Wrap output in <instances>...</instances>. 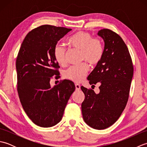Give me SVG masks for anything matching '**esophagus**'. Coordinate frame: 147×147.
<instances>
[{"label":"esophagus","instance_id":"esophagus-1","mask_svg":"<svg viewBox=\"0 0 147 147\" xmlns=\"http://www.w3.org/2000/svg\"><path fill=\"white\" fill-rule=\"evenodd\" d=\"M75 87H76V90H80V85H79V84H75Z\"/></svg>","mask_w":147,"mask_h":147}]
</instances>
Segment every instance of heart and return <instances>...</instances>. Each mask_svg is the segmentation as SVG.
<instances>
[{"label": "heart", "instance_id": "obj_1", "mask_svg": "<svg viewBox=\"0 0 147 147\" xmlns=\"http://www.w3.org/2000/svg\"><path fill=\"white\" fill-rule=\"evenodd\" d=\"M68 44L72 47L81 51V61L88 62L92 66L97 65L104 55V45L98 37H93L88 32H77L67 40ZM66 50L62 45L56 44L53 50V55L55 61L60 65L65 64ZM86 62L78 65H72L64 72L65 78L78 83L85 78L89 70Z\"/></svg>", "mask_w": 147, "mask_h": 147}]
</instances>
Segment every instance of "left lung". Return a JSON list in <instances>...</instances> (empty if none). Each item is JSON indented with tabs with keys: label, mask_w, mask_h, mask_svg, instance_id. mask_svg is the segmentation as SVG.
Returning a JSON list of instances; mask_svg holds the SVG:
<instances>
[{
	"label": "left lung",
	"mask_w": 147,
	"mask_h": 147,
	"mask_svg": "<svg viewBox=\"0 0 147 147\" xmlns=\"http://www.w3.org/2000/svg\"><path fill=\"white\" fill-rule=\"evenodd\" d=\"M98 35L104 39V55L87 78L90 85L101 84L100 93L81 86L85 94L82 104L83 119L90 127L104 129L117 121L128 100L133 75L131 57L121 37L109 29Z\"/></svg>",
	"instance_id": "8db88e82"
}]
</instances>
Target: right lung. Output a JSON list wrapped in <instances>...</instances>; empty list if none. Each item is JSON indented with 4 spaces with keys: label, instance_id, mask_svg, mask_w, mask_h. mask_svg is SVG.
<instances>
[{
    "label": "right lung",
    "instance_id": "obj_1",
    "mask_svg": "<svg viewBox=\"0 0 147 147\" xmlns=\"http://www.w3.org/2000/svg\"><path fill=\"white\" fill-rule=\"evenodd\" d=\"M71 29L42 25L32 30L24 38L17 56V90L28 116L37 126L52 127L62 119L75 85L64 80L51 87L50 81L59 76V64L53 50L57 42Z\"/></svg>",
    "mask_w": 147,
    "mask_h": 147
}]
</instances>
